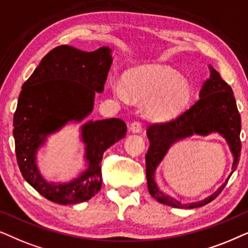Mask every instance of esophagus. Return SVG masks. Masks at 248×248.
<instances>
[{"label": "esophagus", "mask_w": 248, "mask_h": 248, "mask_svg": "<svg viewBox=\"0 0 248 248\" xmlns=\"http://www.w3.org/2000/svg\"><path fill=\"white\" fill-rule=\"evenodd\" d=\"M141 128H143V126H141L140 121H134L133 124H130V130L133 131V133H140Z\"/></svg>", "instance_id": "34e87169"}]
</instances>
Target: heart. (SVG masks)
Returning a JSON list of instances; mask_svg holds the SVG:
<instances>
[{"label": "heart", "mask_w": 248, "mask_h": 248, "mask_svg": "<svg viewBox=\"0 0 248 248\" xmlns=\"http://www.w3.org/2000/svg\"><path fill=\"white\" fill-rule=\"evenodd\" d=\"M111 90L122 103L131 98L148 101L146 114L153 120H169L181 113L193 96L187 79L172 68L162 64L141 65L126 74V81L112 79Z\"/></svg>", "instance_id": "heart-1"}]
</instances>
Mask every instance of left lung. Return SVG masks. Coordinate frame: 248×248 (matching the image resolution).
<instances>
[{
    "label": "left lung",
    "mask_w": 248,
    "mask_h": 248,
    "mask_svg": "<svg viewBox=\"0 0 248 248\" xmlns=\"http://www.w3.org/2000/svg\"><path fill=\"white\" fill-rule=\"evenodd\" d=\"M210 78L204 82L200 92L201 98L196 103H194L189 108L185 110L172 120L152 124L146 130L147 137L150 140V147L147 154L145 155L148 191L157 202L177 209H195L206 205L217 199L226 187L229 178L212 196L201 202L183 204L166 196L157 188L154 173L155 169L163 159L171 144L194 133L205 136L211 132H219L226 138L234 154L232 173L238 166L240 158L242 121H240V114L237 108L235 96L232 87L220 77L219 72H217L212 67H210Z\"/></svg>",
    "instance_id": "obj_1"
}]
</instances>
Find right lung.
Wrapping results in <instances>:
<instances>
[{
	"label": "right lung",
	"instance_id": "1",
	"mask_svg": "<svg viewBox=\"0 0 248 248\" xmlns=\"http://www.w3.org/2000/svg\"><path fill=\"white\" fill-rule=\"evenodd\" d=\"M111 49L84 52L72 46L53 48L22 85L13 115L16 156L26 181L51 202L67 205L92 199L102 186L101 161L111 145L126 136L121 119L90 121L81 127L88 167L77 179L53 184L41 176L36 153L47 135L69 121H81L93 110L111 68Z\"/></svg>",
	"mask_w": 248,
	"mask_h": 248
}]
</instances>
